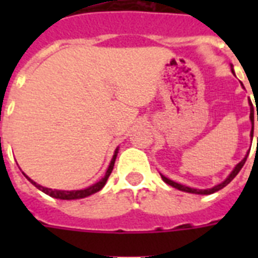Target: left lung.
Segmentation results:
<instances>
[{
  "label": "left lung",
  "instance_id": "left-lung-1",
  "mask_svg": "<svg viewBox=\"0 0 258 258\" xmlns=\"http://www.w3.org/2000/svg\"><path fill=\"white\" fill-rule=\"evenodd\" d=\"M250 120H252V124L254 125V113H253V104L250 103ZM257 121H258V113H257ZM250 135H252L253 138V127H252V133H250ZM257 141H258V137H257ZM246 158H248V155L242 159V161L238 163V165L234 167V170H233L232 172H230V175L226 178V179L222 182V183L220 184H217V186H214L213 188H208V190H197V188H191V187H187V186H183V184H179V183H176V182H174V180L169 179V178H166L165 175H162V179L165 180L166 183L170 184V186H172V187H175L178 188V190H180V191H186V192H192V194H213V192H216L218 191V190H221L222 187H225L226 184H229L230 182L233 180V178L240 172V170L242 169V166L245 165V162H246Z\"/></svg>",
  "mask_w": 258,
  "mask_h": 258
}]
</instances>
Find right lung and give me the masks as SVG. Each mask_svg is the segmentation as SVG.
Listing matches in <instances>:
<instances>
[{
	"instance_id": "add662e5",
	"label": "right lung",
	"mask_w": 258,
	"mask_h": 258,
	"mask_svg": "<svg viewBox=\"0 0 258 258\" xmlns=\"http://www.w3.org/2000/svg\"><path fill=\"white\" fill-rule=\"evenodd\" d=\"M116 155H117V150L115 151V155L112 157V161H111V163H109L108 166V170H107V172H105L104 178L101 180H99L97 183L92 184V186H89L88 188H84V190H74V191H66V190H52V188H48V187H44V186H41V184L36 183L34 180H32L29 178V176H26L28 178V180H30V183H33L36 187L38 188V190H41V191H44L45 194H48V196L53 197V198H58V200H80V198H86V197L91 196V194H95V192H97L99 190H101L103 188V186L105 184V182H107V179H108L109 174L112 172V169H113V165H115V159H116Z\"/></svg>"
}]
</instances>
